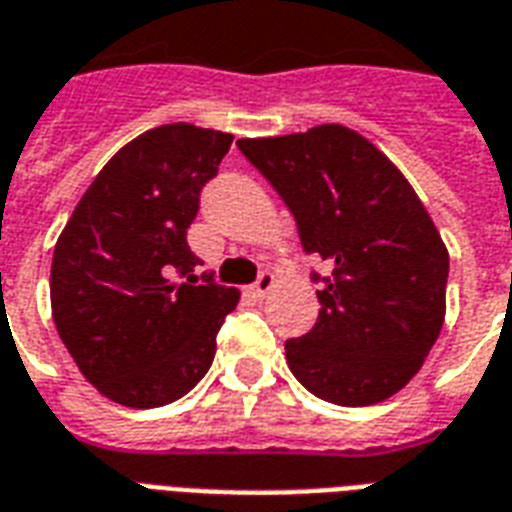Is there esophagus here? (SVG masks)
<instances>
[{
  "instance_id": "34e87169",
  "label": "esophagus",
  "mask_w": 512,
  "mask_h": 512,
  "mask_svg": "<svg viewBox=\"0 0 512 512\" xmlns=\"http://www.w3.org/2000/svg\"><path fill=\"white\" fill-rule=\"evenodd\" d=\"M274 285H276L274 274H268V271H263V274H260V279H257L255 285H252V293H255L257 298H266V295L271 293V290H274Z\"/></svg>"
}]
</instances>
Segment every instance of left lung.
Listing matches in <instances>:
<instances>
[{"label": "left lung", "instance_id": "left-lung-1", "mask_svg": "<svg viewBox=\"0 0 512 512\" xmlns=\"http://www.w3.org/2000/svg\"><path fill=\"white\" fill-rule=\"evenodd\" d=\"M238 149L293 211L306 252L333 268L314 328L285 342L295 380L339 407L396 396L437 342L448 287V246L412 184L342 124Z\"/></svg>", "mask_w": 512, "mask_h": 512}]
</instances>
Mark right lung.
I'll list each match as a JSON object with an SVG mask.
<instances>
[{"instance_id": "1", "label": "right lung", "mask_w": 512, "mask_h": 512, "mask_svg": "<svg viewBox=\"0 0 512 512\" xmlns=\"http://www.w3.org/2000/svg\"><path fill=\"white\" fill-rule=\"evenodd\" d=\"M233 135L162 124L113 154L54 246L51 312L86 380L121 407L151 410L208 372L236 287L192 274L187 246L200 189ZM176 273L187 275L176 283Z\"/></svg>"}]
</instances>
